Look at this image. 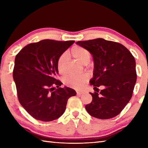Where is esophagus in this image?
<instances>
[{
    "label": "esophagus",
    "mask_w": 148,
    "mask_h": 148,
    "mask_svg": "<svg viewBox=\"0 0 148 148\" xmlns=\"http://www.w3.org/2000/svg\"><path fill=\"white\" fill-rule=\"evenodd\" d=\"M83 93H84L83 92H77V95H82Z\"/></svg>",
    "instance_id": "obj_1"
}]
</instances>
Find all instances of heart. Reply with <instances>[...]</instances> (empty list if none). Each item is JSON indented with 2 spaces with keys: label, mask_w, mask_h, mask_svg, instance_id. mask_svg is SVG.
Returning a JSON list of instances; mask_svg holds the SVG:
<instances>
[{
  "label": "heart",
  "mask_w": 148,
  "mask_h": 148,
  "mask_svg": "<svg viewBox=\"0 0 148 148\" xmlns=\"http://www.w3.org/2000/svg\"><path fill=\"white\" fill-rule=\"evenodd\" d=\"M71 53L74 58L78 60L84 64H88L91 61V53L89 50L81 46H74L71 49ZM69 57L66 53H62L59 57L57 62V66L60 74H64L66 72V64ZM88 80L87 74H81L79 76L67 75L63 78V82L66 86L75 89H81L84 85Z\"/></svg>",
  "instance_id": "b5f03b06"
}]
</instances>
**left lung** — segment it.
Instances as JSON below:
<instances>
[{"instance_id":"obj_1","label":"left lung","mask_w":148,"mask_h":148,"mask_svg":"<svg viewBox=\"0 0 148 148\" xmlns=\"http://www.w3.org/2000/svg\"><path fill=\"white\" fill-rule=\"evenodd\" d=\"M93 57V77L90 84L95 91L86 109L91 116L108 119L120 114L131 100L136 82V62L129 50L118 42L96 38L76 42ZM104 87L100 93L98 88Z\"/></svg>"}]
</instances>
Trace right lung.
<instances>
[{
  "label": "right lung",
  "instance_id": "1",
  "mask_svg": "<svg viewBox=\"0 0 148 148\" xmlns=\"http://www.w3.org/2000/svg\"><path fill=\"white\" fill-rule=\"evenodd\" d=\"M74 40H43L25 46L15 59L13 77L19 102L34 119L51 121L61 117L74 89L60 87L57 62Z\"/></svg>",
  "mask_w": 148,
  "mask_h": 148
}]
</instances>
